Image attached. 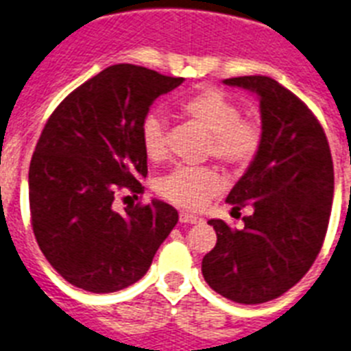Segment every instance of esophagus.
I'll use <instances>...</instances> for the list:
<instances>
[{
  "instance_id": "obj_1",
  "label": "esophagus",
  "mask_w": 351,
  "mask_h": 351,
  "mask_svg": "<svg viewBox=\"0 0 351 351\" xmlns=\"http://www.w3.org/2000/svg\"><path fill=\"white\" fill-rule=\"evenodd\" d=\"M180 223H198L200 221V218L195 215H189V213H180Z\"/></svg>"
}]
</instances>
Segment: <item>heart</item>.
<instances>
[{
  "mask_svg": "<svg viewBox=\"0 0 351 351\" xmlns=\"http://www.w3.org/2000/svg\"><path fill=\"white\" fill-rule=\"evenodd\" d=\"M180 113L196 122L210 135L209 153L216 160L243 169L258 155L263 131L254 119H243L241 108L220 90L205 88L180 102ZM141 141L149 160L158 162L166 155V121L158 113H149L142 121ZM156 189L166 200L182 209L198 210L221 191V178L215 169L176 167L164 175Z\"/></svg>",
  "mask_w": 351,
  "mask_h": 351,
  "instance_id": "b5f03b06",
  "label": "heart"
}]
</instances>
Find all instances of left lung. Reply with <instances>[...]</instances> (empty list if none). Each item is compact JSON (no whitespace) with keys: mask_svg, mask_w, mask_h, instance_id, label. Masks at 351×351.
<instances>
[{"mask_svg":"<svg viewBox=\"0 0 351 351\" xmlns=\"http://www.w3.org/2000/svg\"><path fill=\"white\" fill-rule=\"evenodd\" d=\"M256 93L263 141L227 196L232 210L250 205L243 229L209 220L215 249L202 259L210 289L241 304L283 295L317 258L333 200V162L323 128L301 99L265 75L225 79Z\"/></svg>","mask_w":351,"mask_h":351,"instance_id":"8db88e82","label":"left lung"}]
</instances>
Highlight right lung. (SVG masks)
<instances>
[{"instance_id": "obj_1", "label": "right lung", "mask_w": 351, "mask_h": 351, "mask_svg": "<svg viewBox=\"0 0 351 351\" xmlns=\"http://www.w3.org/2000/svg\"><path fill=\"white\" fill-rule=\"evenodd\" d=\"M182 82L113 64L73 90L43 128L28 171L32 229L48 263L77 289L110 294L136 283L178 221L166 202L117 213L113 200L119 189L144 191L142 121Z\"/></svg>"}]
</instances>
